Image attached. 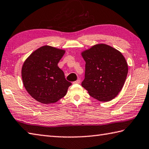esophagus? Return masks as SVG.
I'll list each match as a JSON object with an SVG mask.
<instances>
[{
  "label": "esophagus",
  "instance_id": "34e87169",
  "mask_svg": "<svg viewBox=\"0 0 149 149\" xmlns=\"http://www.w3.org/2000/svg\"><path fill=\"white\" fill-rule=\"evenodd\" d=\"M80 82H81V80L80 79H77V81H75L73 82V83H74V84H79Z\"/></svg>",
  "mask_w": 149,
  "mask_h": 149
}]
</instances>
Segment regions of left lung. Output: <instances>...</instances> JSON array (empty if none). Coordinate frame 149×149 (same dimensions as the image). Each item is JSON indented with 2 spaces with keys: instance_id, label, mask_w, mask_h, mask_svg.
Wrapping results in <instances>:
<instances>
[{
  "instance_id": "1",
  "label": "left lung",
  "mask_w": 149,
  "mask_h": 149,
  "mask_svg": "<svg viewBox=\"0 0 149 149\" xmlns=\"http://www.w3.org/2000/svg\"><path fill=\"white\" fill-rule=\"evenodd\" d=\"M82 56L86 63L83 87L99 101L108 102L115 98L123 87L128 71L122 53L102 44L84 51Z\"/></svg>"
}]
</instances>
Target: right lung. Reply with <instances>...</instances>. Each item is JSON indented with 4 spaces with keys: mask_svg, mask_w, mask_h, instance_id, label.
Instances as JSON below:
<instances>
[{
    "mask_svg": "<svg viewBox=\"0 0 149 149\" xmlns=\"http://www.w3.org/2000/svg\"><path fill=\"white\" fill-rule=\"evenodd\" d=\"M65 51L45 45L34 51L24 63L21 75L24 86L32 98L52 104L66 95L72 85L58 63Z\"/></svg>",
    "mask_w": 149,
    "mask_h": 149,
    "instance_id": "add662e5",
    "label": "right lung"
}]
</instances>
